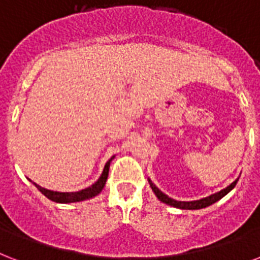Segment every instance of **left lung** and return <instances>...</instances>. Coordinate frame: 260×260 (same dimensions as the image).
I'll return each instance as SVG.
<instances>
[{
  "label": "left lung",
  "instance_id": "left-lung-1",
  "mask_svg": "<svg viewBox=\"0 0 260 260\" xmlns=\"http://www.w3.org/2000/svg\"><path fill=\"white\" fill-rule=\"evenodd\" d=\"M237 180H239V178H237ZM237 180L233 181L229 187L223 188L222 191L217 192V193H213V195L207 196V198H203V199H201V201H192V202L174 201V199L169 198L168 195H165L161 189H158V188L155 187V184H152V181L150 180V178H148V183H150V187H151V189L156 195V198H158L161 202H164V203H166V205L173 206V207H177V209H183V210H199V209H205V207H207V206L213 205V203L218 202L219 199H222L223 196L226 195V193H229V192L236 187Z\"/></svg>",
  "mask_w": 260,
  "mask_h": 260
}]
</instances>
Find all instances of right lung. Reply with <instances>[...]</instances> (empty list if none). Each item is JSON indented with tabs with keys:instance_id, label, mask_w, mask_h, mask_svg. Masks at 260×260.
<instances>
[{
	"instance_id": "1",
	"label": "right lung",
	"mask_w": 260,
	"mask_h": 260,
	"mask_svg": "<svg viewBox=\"0 0 260 260\" xmlns=\"http://www.w3.org/2000/svg\"><path fill=\"white\" fill-rule=\"evenodd\" d=\"M114 156H112L104 168V172L101 174V177L98 178V181H95L91 187L86 188V189H82V191L77 192H57V191H50V189H46V188H42L41 185L35 184V187L42 192L43 195L46 196L47 199L55 202V203H75V202H82L86 201V199H91L102 191L106 184V180H108L109 174V168H110V162Z\"/></svg>"
}]
</instances>
